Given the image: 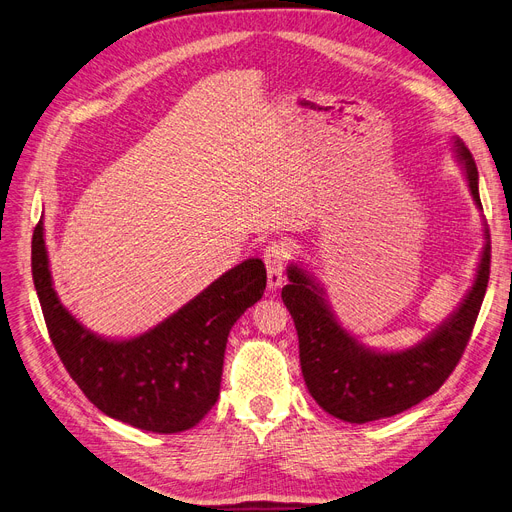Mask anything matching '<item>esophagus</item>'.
<instances>
[{
    "instance_id": "1",
    "label": "esophagus",
    "mask_w": 512,
    "mask_h": 512,
    "mask_svg": "<svg viewBox=\"0 0 512 512\" xmlns=\"http://www.w3.org/2000/svg\"><path fill=\"white\" fill-rule=\"evenodd\" d=\"M289 259V246L285 242H272L263 249V261L268 268V289L276 291L285 280V266Z\"/></svg>"
}]
</instances>
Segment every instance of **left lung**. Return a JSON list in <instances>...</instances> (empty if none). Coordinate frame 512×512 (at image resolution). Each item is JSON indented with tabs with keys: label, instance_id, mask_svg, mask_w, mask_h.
Here are the masks:
<instances>
[{
	"label": "left lung",
	"instance_id": "obj_1",
	"mask_svg": "<svg viewBox=\"0 0 512 512\" xmlns=\"http://www.w3.org/2000/svg\"><path fill=\"white\" fill-rule=\"evenodd\" d=\"M458 160L466 170L472 200L479 208V173L468 147L456 139ZM491 242L485 230V246L475 282L460 308L424 342L399 352H380L363 346L337 323L325 291L314 278L291 263L289 285L282 301L293 316L299 337V363L314 401L333 418L350 424H367L392 418L422 403L437 392L456 369L475 329L489 282Z\"/></svg>",
	"mask_w": 512,
	"mask_h": 512
}]
</instances>
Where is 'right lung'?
I'll list each match as a JSON object with an SVG mask.
<instances>
[{
	"label": "right lung",
	"instance_id": "1",
	"mask_svg": "<svg viewBox=\"0 0 512 512\" xmlns=\"http://www.w3.org/2000/svg\"><path fill=\"white\" fill-rule=\"evenodd\" d=\"M31 272L54 350L86 399L113 420L160 434L189 430L213 409L227 335L268 280L261 259H246L154 329L105 339L56 297L42 219L33 230Z\"/></svg>",
	"mask_w": 512,
	"mask_h": 512
}]
</instances>
